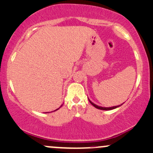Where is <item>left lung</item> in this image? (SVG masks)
<instances>
[{"label": "left lung", "instance_id": "8db88e82", "mask_svg": "<svg viewBox=\"0 0 153 153\" xmlns=\"http://www.w3.org/2000/svg\"><path fill=\"white\" fill-rule=\"evenodd\" d=\"M89 102H90V103H91V105H92L93 106H94V107H95L96 108L100 109V110H112V109H114V108H117V107H119V106L121 105H118V106H114V107L103 108V107H100V106H98V105H95V104H94V103H93V102H91L90 100H89Z\"/></svg>", "mask_w": 153, "mask_h": 153}]
</instances>
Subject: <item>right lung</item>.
Listing matches in <instances>:
<instances>
[{"label": "right lung", "mask_w": 153, "mask_h": 153, "mask_svg": "<svg viewBox=\"0 0 153 153\" xmlns=\"http://www.w3.org/2000/svg\"><path fill=\"white\" fill-rule=\"evenodd\" d=\"M58 109H59V108H58ZM58 109H56V110H58Z\"/></svg>", "instance_id": "obj_1"}]
</instances>
